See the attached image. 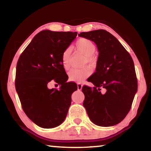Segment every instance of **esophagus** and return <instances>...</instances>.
Returning <instances> with one entry per match:
<instances>
[{
    "mask_svg": "<svg viewBox=\"0 0 151 151\" xmlns=\"http://www.w3.org/2000/svg\"><path fill=\"white\" fill-rule=\"evenodd\" d=\"M82 88H83V85H82V84L78 83V84H77V88H78V91H81V90H82Z\"/></svg>",
    "mask_w": 151,
    "mask_h": 151,
    "instance_id": "34e87169",
    "label": "esophagus"
}]
</instances>
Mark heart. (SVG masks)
<instances>
[{
  "label": "heart",
  "instance_id": "obj_1",
  "mask_svg": "<svg viewBox=\"0 0 151 151\" xmlns=\"http://www.w3.org/2000/svg\"><path fill=\"white\" fill-rule=\"evenodd\" d=\"M75 48L76 50L83 52L86 56L85 59V63L93 64L96 61V58L94 57L93 54L96 50V45L91 40L87 39H80L76 42L75 45ZM70 55L71 50L68 48L64 51L62 57H61V61H62L63 66L65 69L68 70L70 68ZM93 70L89 66L81 68H73L68 72V78L70 81L81 83L85 79L90 76Z\"/></svg>",
  "mask_w": 151,
  "mask_h": 151
}]
</instances>
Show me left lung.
Instances as JSON below:
<instances>
[{"mask_svg": "<svg viewBox=\"0 0 151 151\" xmlns=\"http://www.w3.org/2000/svg\"><path fill=\"white\" fill-rule=\"evenodd\" d=\"M96 45V71L83 86V106L91 121L98 126L112 127L129 113L137 91V78L131 56L116 37L105 30L78 34Z\"/></svg>", "mask_w": 151, "mask_h": 151, "instance_id": "left-lung-1", "label": "left lung"}]
</instances>
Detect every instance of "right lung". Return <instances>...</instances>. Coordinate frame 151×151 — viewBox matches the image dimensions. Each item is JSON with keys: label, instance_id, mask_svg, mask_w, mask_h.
Instances as JSON below:
<instances>
[{"label": "right lung", "instance_id": "right-lung-1", "mask_svg": "<svg viewBox=\"0 0 151 151\" xmlns=\"http://www.w3.org/2000/svg\"><path fill=\"white\" fill-rule=\"evenodd\" d=\"M77 35L75 32L44 30L35 35L18 60L15 87L22 108L38 126L52 129L65 121L77 90L75 83H67L68 76L61 57ZM52 80L61 85L49 89Z\"/></svg>", "mask_w": 151, "mask_h": 151}]
</instances>
